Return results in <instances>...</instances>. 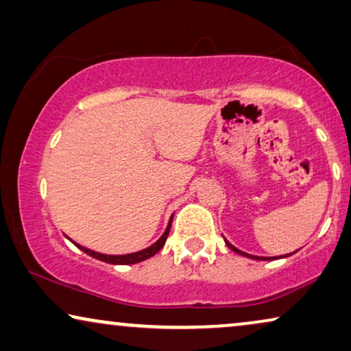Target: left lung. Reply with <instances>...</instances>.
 <instances>
[{
	"label": "left lung",
	"instance_id": "obj_1",
	"mask_svg": "<svg viewBox=\"0 0 351 351\" xmlns=\"http://www.w3.org/2000/svg\"><path fill=\"white\" fill-rule=\"evenodd\" d=\"M227 243V246L232 249V251H234L237 254H239V256H244V257H249V258H256V261H275L276 257H258V256H251V254H246V252H243V251H239V249H237L233 246V244H230L228 241H225ZM287 256H291V254H286V256H280V257H287Z\"/></svg>",
	"mask_w": 351,
	"mask_h": 351
}]
</instances>
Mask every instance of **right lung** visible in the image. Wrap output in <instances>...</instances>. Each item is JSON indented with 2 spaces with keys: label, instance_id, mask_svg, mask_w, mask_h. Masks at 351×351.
I'll return each instance as SVG.
<instances>
[{
  "label": "right lung",
  "instance_id": "obj_1",
  "mask_svg": "<svg viewBox=\"0 0 351 351\" xmlns=\"http://www.w3.org/2000/svg\"><path fill=\"white\" fill-rule=\"evenodd\" d=\"M171 223H172V217H171V220H169V225H167L166 232L162 233V237H161L160 239H158V241H156L155 244H152L150 247L142 249V251H138V252L126 254V256H107V254L94 252V251H90V249H88V247L80 246V244H76L75 241H73V243L81 249V251L88 254V256L94 257V258H99V261H102V262L113 263V265H132V263H138V262L147 261V258L153 257L158 251H160V249H161L162 246H165V243H166V239H167V234H169V232H171Z\"/></svg>",
  "mask_w": 351,
  "mask_h": 351
}]
</instances>
